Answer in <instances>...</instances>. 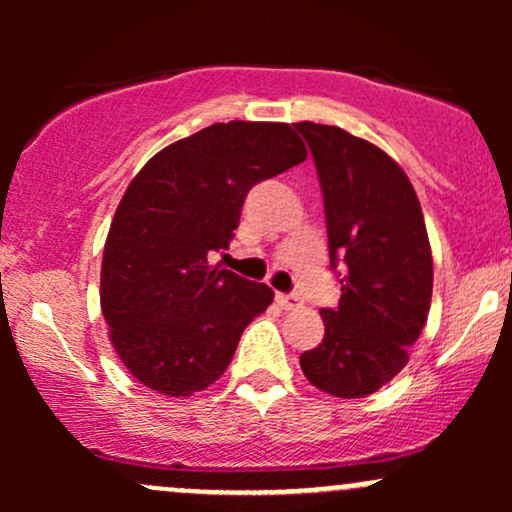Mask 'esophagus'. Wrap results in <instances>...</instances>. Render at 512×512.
I'll return each instance as SVG.
<instances>
[{
  "mask_svg": "<svg viewBox=\"0 0 512 512\" xmlns=\"http://www.w3.org/2000/svg\"><path fill=\"white\" fill-rule=\"evenodd\" d=\"M276 303H279L284 310H293L301 305V298L291 296V293H276Z\"/></svg>",
  "mask_w": 512,
  "mask_h": 512,
  "instance_id": "esophagus-1",
  "label": "esophagus"
}]
</instances>
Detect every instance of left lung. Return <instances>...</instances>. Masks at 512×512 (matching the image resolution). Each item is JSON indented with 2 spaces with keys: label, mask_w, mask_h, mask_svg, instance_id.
Listing matches in <instances>:
<instances>
[{
  "label": "left lung",
  "mask_w": 512,
  "mask_h": 512,
  "mask_svg": "<svg viewBox=\"0 0 512 512\" xmlns=\"http://www.w3.org/2000/svg\"><path fill=\"white\" fill-rule=\"evenodd\" d=\"M296 129L315 158L330 264L342 284L337 308L320 310L325 337L301 354V368L327 395L366 397L407 366L426 325L433 257L424 214L407 173L383 149L342 127Z\"/></svg>",
  "instance_id": "left-lung-1"
}]
</instances>
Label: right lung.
<instances>
[{
  "mask_svg": "<svg viewBox=\"0 0 512 512\" xmlns=\"http://www.w3.org/2000/svg\"><path fill=\"white\" fill-rule=\"evenodd\" d=\"M305 156L284 122H216L129 182L105 240L101 308L117 356L149 390H207L274 301L267 284L209 267V255L228 250L250 187Z\"/></svg>",
  "mask_w": 512,
  "mask_h": 512,
  "instance_id": "1",
  "label": "right lung"
}]
</instances>
